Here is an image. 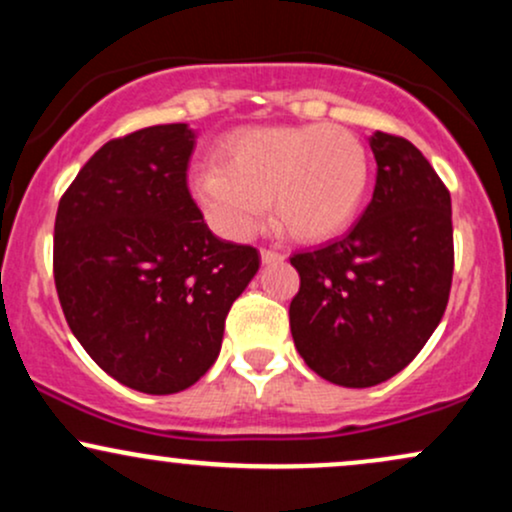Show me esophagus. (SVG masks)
Returning <instances> with one entry per match:
<instances>
[{
  "label": "esophagus",
  "instance_id": "1",
  "mask_svg": "<svg viewBox=\"0 0 512 512\" xmlns=\"http://www.w3.org/2000/svg\"><path fill=\"white\" fill-rule=\"evenodd\" d=\"M260 257H262L264 264H279V262L286 260L284 252L272 250V248H262V250H260Z\"/></svg>",
  "mask_w": 512,
  "mask_h": 512
}]
</instances>
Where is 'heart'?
Here are the masks:
<instances>
[{
  "label": "heart",
  "mask_w": 512,
  "mask_h": 512,
  "mask_svg": "<svg viewBox=\"0 0 512 512\" xmlns=\"http://www.w3.org/2000/svg\"><path fill=\"white\" fill-rule=\"evenodd\" d=\"M216 163L192 173L190 190L228 238L252 236L269 202L291 238H334L354 223L370 182L366 146L342 125L236 129L216 146Z\"/></svg>",
  "instance_id": "b5f03b06"
}]
</instances>
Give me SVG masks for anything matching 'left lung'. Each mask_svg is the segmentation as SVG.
I'll use <instances>...</instances> for the list:
<instances>
[{"mask_svg":"<svg viewBox=\"0 0 512 512\" xmlns=\"http://www.w3.org/2000/svg\"><path fill=\"white\" fill-rule=\"evenodd\" d=\"M378 175L356 226L296 252L301 274L289 317L298 354L344 387L390 380L424 349L450 298V192L404 137H370Z\"/></svg>","mask_w":512,"mask_h":512,"instance_id":"1","label":"left lung"}]
</instances>
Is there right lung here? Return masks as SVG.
Returning a JSON list of instances; mask_svg holds the SVG:
<instances>
[{"label": "right lung", "mask_w": 512, "mask_h": 512, "mask_svg": "<svg viewBox=\"0 0 512 512\" xmlns=\"http://www.w3.org/2000/svg\"><path fill=\"white\" fill-rule=\"evenodd\" d=\"M195 132L110 139L57 207L52 269L69 330L117 383L173 395L221 351L231 305L260 269L252 245L216 238L187 187Z\"/></svg>", "instance_id": "1"}]
</instances>
